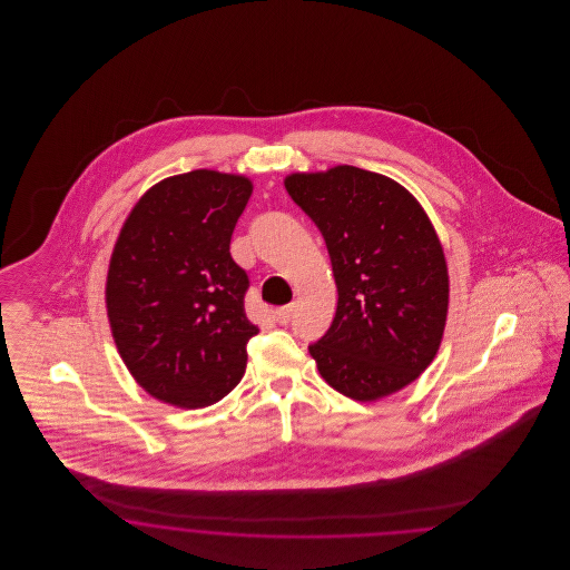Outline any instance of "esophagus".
Returning a JSON list of instances; mask_svg holds the SVG:
<instances>
[{
    "label": "esophagus",
    "instance_id": "esophagus-1",
    "mask_svg": "<svg viewBox=\"0 0 570 570\" xmlns=\"http://www.w3.org/2000/svg\"><path fill=\"white\" fill-rule=\"evenodd\" d=\"M293 312H295V305L291 303V305H284V307H279L277 312H275V321L279 323V325H286L291 318H293Z\"/></svg>",
    "mask_w": 570,
    "mask_h": 570
}]
</instances>
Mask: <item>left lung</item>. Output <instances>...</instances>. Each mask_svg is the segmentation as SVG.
I'll return each mask as SVG.
<instances>
[{"instance_id": "8db88e82", "label": "left lung", "mask_w": 570, "mask_h": 570, "mask_svg": "<svg viewBox=\"0 0 570 570\" xmlns=\"http://www.w3.org/2000/svg\"><path fill=\"white\" fill-rule=\"evenodd\" d=\"M284 186L323 233L337 286L335 318L309 346L321 376L356 402L402 391L434 361L449 314L432 219L402 184L348 164Z\"/></svg>"}]
</instances>
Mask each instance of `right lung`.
I'll list each match as a JSON object with an SVG mask.
<instances>
[{
	"label": "right lung",
	"instance_id": "1",
	"mask_svg": "<svg viewBox=\"0 0 570 570\" xmlns=\"http://www.w3.org/2000/svg\"><path fill=\"white\" fill-rule=\"evenodd\" d=\"M252 179L198 168L145 191L110 254L107 314L132 379L170 406H212L244 379L247 275L230 237Z\"/></svg>",
	"mask_w": 570,
	"mask_h": 570
}]
</instances>
